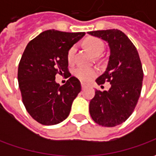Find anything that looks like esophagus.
Wrapping results in <instances>:
<instances>
[{
  "mask_svg": "<svg viewBox=\"0 0 156 156\" xmlns=\"http://www.w3.org/2000/svg\"><path fill=\"white\" fill-rule=\"evenodd\" d=\"M81 86L83 89H85V88H87L89 87V85H88V83H81Z\"/></svg>",
  "mask_w": 156,
  "mask_h": 156,
  "instance_id": "34e87169",
  "label": "esophagus"
}]
</instances>
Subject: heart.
I'll return each mask as SVG.
<instances>
[{"instance_id": "b5f03b06", "label": "heart", "mask_w": 156, "mask_h": 156, "mask_svg": "<svg viewBox=\"0 0 156 156\" xmlns=\"http://www.w3.org/2000/svg\"><path fill=\"white\" fill-rule=\"evenodd\" d=\"M84 45L88 51H90V52H92L95 56L100 54L102 51L104 50L103 41L97 37H88L84 41ZM75 52H76V46L73 45L68 49V53H67V59L69 63L73 62ZM96 73H97L96 69L92 68L78 67L74 70L75 76L83 81H88L89 79H91Z\"/></svg>"}]
</instances>
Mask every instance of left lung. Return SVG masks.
Listing matches in <instances>:
<instances>
[{
    "instance_id": "8db88e82",
    "label": "left lung",
    "mask_w": 156,
    "mask_h": 156,
    "mask_svg": "<svg viewBox=\"0 0 156 156\" xmlns=\"http://www.w3.org/2000/svg\"><path fill=\"white\" fill-rule=\"evenodd\" d=\"M88 33L108 42L110 50L108 66L96 83L111 84L108 91H95L89 103V113L95 123L114 127L132 115L140 98L144 75L140 56L132 41L118 29Z\"/></svg>"
}]
</instances>
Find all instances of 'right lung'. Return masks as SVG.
I'll list each match as a JSON object with an SVG mask.
<instances>
[{
  "mask_svg": "<svg viewBox=\"0 0 156 156\" xmlns=\"http://www.w3.org/2000/svg\"><path fill=\"white\" fill-rule=\"evenodd\" d=\"M84 35L52 29L40 33L27 46L18 66L19 88L27 111L40 124H59L70 114L81 91L80 81L71 77L60 86L55 76L69 73L68 49Z\"/></svg>",
  "mask_w": 156,
  "mask_h": 156,
  "instance_id": "1",
  "label": "right lung"
}]
</instances>
